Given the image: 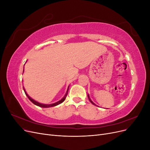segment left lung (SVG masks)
<instances>
[{"label": "left lung", "instance_id": "obj_1", "mask_svg": "<svg viewBox=\"0 0 150 150\" xmlns=\"http://www.w3.org/2000/svg\"><path fill=\"white\" fill-rule=\"evenodd\" d=\"M88 99H89V100L90 101V102L91 103L93 104H94V105H96V104H94V103H93V102L91 101V99H90V98H89V94H88Z\"/></svg>", "mask_w": 150, "mask_h": 150}]
</instances>
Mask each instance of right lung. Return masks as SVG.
<instances>
[{
  "label": "right lung",
  "mask_w": 150,
  "mask_h": 150,
  "mask_svg": "<svg viewBox=\"0 0 150 150\" xmlns=\"http://www.w3.org/2000/svg\"><path fill=\"white\" fill-rule=\"evenodd\" d=\"M69 87H68V89H67V92H66V94H65V96H64V97H63V98H62L60 101H57V102H56V103H55L51 104H41V103H39L37 102L36 101L34 100L33 99H32L30 96H28V94L26 93L24 88V92H25V94H26V96H28V98L29 99V100H30L32 103H34V104H35L36 106H39V107H42V108H49V107H53V106H57V105H58V104H59L62 103V102L64 101V100H65L66 98L67 95V93H68V90H69Z\"/></svg>",
  "instance_id": "add662e5"
}]
</instances>
